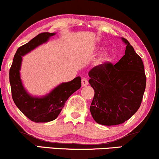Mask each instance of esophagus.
<instances>
[{"instance_id": "obj_1", "label": "esophagus", "mask_w": 159, "mask_h": 159, "mask_svg": "<svg viewBox=\"0 0 159 159\" xmlns=\"http://www.w3.org/2000/svg\"><path fill=\"white\" fill-rule=\"evenodd\" d=\"M81 85L82 86H85L86 85H88V81L86 78H83V79L81 80Z\"/></svg>"}]
</instances>
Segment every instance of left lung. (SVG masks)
Here are the masks:
<instances>
[{
  "label": "left lung",
  "instance_id": "1",
  "mask_svg": "<svg viewBox=\"0 0 159 159\" xmlns=\"http://www.w3.org/2000/svg\"><path fill=\"white\" fill-rule=\"evenodd\" d=\"M122 40L125 51L116 65L106 61L89 72V83L94 90L89 110L95 122L103 125L129 120L139 108L146 87L141 57L127 39Z\"/></svg>",
  "mask_w": 159,
  "mask_h": 159
}]
</instances>
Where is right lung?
<instances>
[{
  "label": "right lung",
  "mask_w": 159,
  "mask_h": 159,
  "mask_svg": "<svg viewBox=\"0 0 159 159\" xmlns=\"http://www.w3.org/2000/svg\"><path fill=\"white\" fill-rule=\"evenodd\" d=\"M55 33H41L21 46L16 52L9 70V82L12 99L24 115L35 122H47L57 118L68 98L81 86V77L62 83L43 97H34L26 92L20 79L22 56L46 43Z\"/></svg>",
  "instance_id": "obj_1"
}]
</instances>
